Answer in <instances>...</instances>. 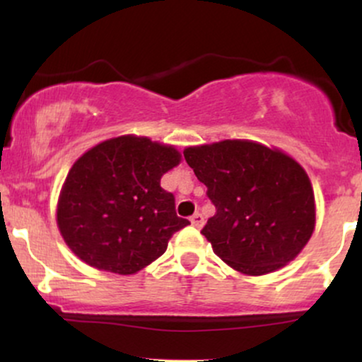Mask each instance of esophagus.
Segmentation results:
<instances>
[{"mask_svg": "<svg viewBox=\"0 0 362 362\" xmlns=\"http://www.w3.org/2000/svg\"><path fill=\"white\" fill-rule=\"evenodd\" d=\"M190 223H192L194 228H202V224H204V218H202V214L195 213L192 218H190Z\"/></svg>", "mask_w": 362, "mask_h": 362, "instance_id": "1", "label": "esophagus"}]
</instances>
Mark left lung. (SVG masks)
<instances>
[{"mask_svg": "<svg viewBox=\"0 0 362 362\" xmlns=\"http://www.w3.org/2000/svg\"><path fill=\"white\" fill-rule=\"evenodd\" d=\"M184 156L216 206L201 233L219 259L245 276H264L300 255L317 209L294 158L248 139L189 146Z\"/></svg>", "mask_w": 362, "mask_h": 362, "instance_id": "left-lung-1", "label": "left lung"}]
</instances>
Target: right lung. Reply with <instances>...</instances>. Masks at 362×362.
<instances>
[{
    "mask_svg": "<svg viewBox=\"0 0 362 362\" xmlns=\"http://www.w3.org/2000/svg\"><path fill=\"white\" fill-rule=\"evenodd\" d=\"M172 144L126 134L102 141L74 161L57 201L56 221L78 259L131 276L167 250L190 224L175 213V197L160 180L180 163Z\"/></svg>",
    "mask_w": 362,
    "mask_h": 362,
    "instance_id": "add662e5",
    "label": "right lung"
}]
</instances>
